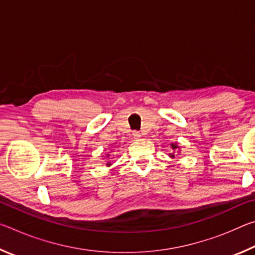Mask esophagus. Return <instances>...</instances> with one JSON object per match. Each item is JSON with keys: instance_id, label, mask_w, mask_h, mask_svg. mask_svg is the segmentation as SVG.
<instances>
[{"instance_id": "obj_1", "label": "esophagus", "mask_w": 255, "mask_h": 255, "mask_svg": "<svg viewBox=\"0 0 255 255\" xmlns=\"http://www.w3.org/2000/svg\"><path fill=\"white\" fill-rule=\"evenodd\" d=\"M132 136H133V138H135V139H138V138H140V132L138 131V130H135L132 132Z\"/></svg>"}]
</instances>
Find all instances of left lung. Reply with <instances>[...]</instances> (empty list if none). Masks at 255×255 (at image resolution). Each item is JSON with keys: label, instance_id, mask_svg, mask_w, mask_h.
I'll list each match as a JSON object with an SVG mask.
<instances>
[{"label": "left lung", "instance_id": "obj_1", "mask_svg": "<svg viewBox=\"0 0 255 255\" xmlns=\"http://www.w3.org/2000/svg\"><path fill=\"white\" fill-rule=\"evenodd\" d=\"M176 147H178V146H176V145H174V144H172V148H173V149H175ZM172 156H174V155H172Z\"/></svg>", "mask_w": 255, "mask_h": 255}]
</instances>
